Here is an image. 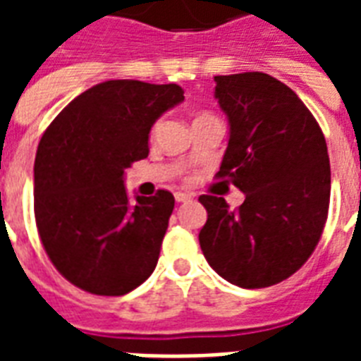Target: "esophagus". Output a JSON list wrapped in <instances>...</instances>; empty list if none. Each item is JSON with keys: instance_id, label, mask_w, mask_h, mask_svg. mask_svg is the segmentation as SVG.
Instances as JSON below:
<instances>
[{"instance_id": "obj_1", "label": "esophagus", "mask_w": 361, "mask_h": 361, "mask_svg": "<svg viewBox=\"0 0 361 361\" xmlns=\"http://www.w3.org/2000/svg\"><path fill=\"white\" fill-rule=\"evenodd\" d=\"M191 198L192 197L189 192H176V202H189Z\"/></svg>"}]
</instances>
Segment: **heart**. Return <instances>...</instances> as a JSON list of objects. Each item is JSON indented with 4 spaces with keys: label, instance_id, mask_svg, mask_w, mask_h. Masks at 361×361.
Wrapping results in <instances>:
<instances>
[{
    "label": "heart",
    "instance_id": "1",
    "mask_svg": "<svg viewBox=\"0 0 361 361\" xmlns=\"http://www.w3.org/2000/svg\"><path fill=\"white\" fill-rule=\"evenodd\" d=\"M208 116L209 114H200V116H198V118H208ZM198 118H197V120H198ZM157 127H159V123L153 125V127H152V135H155V130H157Z\"/></svg>",
    "mask_w": 361,
    "mask_h": 361
}]
</instances>
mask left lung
<instances>
[{"label":"left lung","mask_w":361,"mask_h":361,"mask_svg":"<svg viewBox=\"0 0 361 361\" xmlns=\"http://www.w3.org/2000/svg\"><path fill=\"white\" fill-rule=\"evenodd\" d=\"M215 99L231 138L217 178L245 200L198 198L208 221L198 234L208 264L232 285L266 288L296 274L324 231L330 157L314 116L290 87L266 73L215 76Z\"/></svg>","instance_id":"obj_1"}]
</instances>
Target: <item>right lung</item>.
I'll return each instance as SVG.
<instances>
[{
	"label": "right lung",
	"mask_w": 361,
	"mask_h": 361,
	"mask_svg": "<svg viewBox=\"0 0 361 361\" xmlns=\"http://www.w3.org/2000/svg\"><path fill=\"white\" fill-rule=\"evenodd\" d=\"M183 101L176 84L109 80L65 106L35 155L37 232L65 279L97 296H123L153 274L174 209L172 192L136 197L125 169L149 153L159 116Z\"/></svg>",
	"instance_id": "add662e5"
}]
</instances>
